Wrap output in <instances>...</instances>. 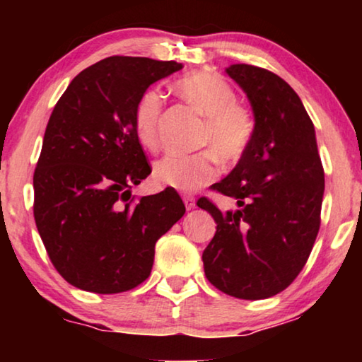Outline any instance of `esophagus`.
<instances>
[{
  "instance_id": "obj_1",
  "label": "esophagus",
  "mask_w": 362,
  "mask_h": 362,
  "mask_svg": "<svg viewBox=\"0 0 362 362\" xmlns=\"http://www.w3.org/2000/svg\"><path fill=\"white\" fill-rule=\"evenodd\" d=\"M182 201H185V206H186V209L187 211H191V209H194L196 207V199L192 196H182Z\"/></svg>"
}]
</instances>
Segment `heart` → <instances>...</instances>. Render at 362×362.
Returning a JSON list of instances; mask_svg holds the SVG:
<instances>
[{"label":"heart","mask_w":362,"mask_h":362,"mask_svg":"<svg viewBox=\"0 0 362 362\" xmlns=\"http://www.w3.org/2000/svg\"><path fill=\"white\" fill-rule=\"evenodd\" d=\"M177 95L204 115L199 145L204 150L191 155H170L156 161L153 176L163 186L182 192H194L219 175V160L224 165L239 163L254 141L255 113L249 103L237 98L234 87L221 74L196 71L175 82ZM165 100L158 90L143 92L133 112V128L138 141L148 150L160 143V120Z\"/></svg>","instance_id":"1"}]
</instances>
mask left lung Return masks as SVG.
I'll return each instance as SVG.
<instances>
[{
	"label": "left lung",
	"instance_id": "1",
	"mask_svg": "<svg viewBox=\"0 0 362 362\" xmlns=\"http://www.w3.org/2000/svg\"><path fill=\"white\" fill-rule=\"evenodd\" d=\"M226 72L249 97L257 132L230 175L212 186L239 209L222 212L207 197L197 201L217 224L202 262L217 290L264 300L284 291L308 260L321 224L325 171L313 122L293 88L249 64Z\"/></svg>",
	"mask_w": 362,
	"mask_h": 362
}]
</instances>
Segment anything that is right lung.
Here are the masks:
<instances>
[{
  "label": "right lung",
  "mask_w": 362,
  "mask_h": 362,
  "mask_svg": "<svg viewBox=\"0 0 362 362\" xmlns=\"http://www.w3.org/2000/svg\"><path fill=\"white\" fill-rule=\"evenodd\" d=\"M182 69L112 56L83 69L59 98L34 170V221L49 259L77 288L110 295L151 274L155 244L185 216L173 187L140 199L151 173L133 128L138 98Z\"/></svg>",
  "instance_id": "right-lung-1"
}]
</instances>
